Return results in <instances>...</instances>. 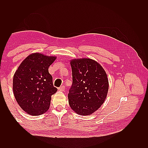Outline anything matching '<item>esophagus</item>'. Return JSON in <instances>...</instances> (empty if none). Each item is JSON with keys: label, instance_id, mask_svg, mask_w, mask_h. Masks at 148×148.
<instances>
[{"label": "esophagus", "instance_id": "esophagus-1", "mask_svg": "<svg viewBox=\"0 0 148 148\" xmlns=\"http://www.w3.org/2000/svg\"><path fill=\"white\" fill-rule=\"evenodd\" d=\"M59 90L60 91H64L65 90V86H62L60 88H59Z\"/></svg>", "mask_w": 148, "mask_h": 148}]
</instances>
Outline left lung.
Here are the masks:
<instances>
[{
	"label": "left lung",
	"instance_id": "8db88e82",
	"mask_svg": "<svg viewBox=\"0 0 148 148\" xmlns=\"http://www.w3.org/2000/svg\"><path fill=\"white\" fill-rule=\"evenodd\" d=\"M73 83L68 95L69 105L75 113L89 115L104 102L109 80L104 69L95 60L88 58L70 60Z\"/></svg>",
	"mask_w": 148,
	"mask_h": 148
}]
</instances>
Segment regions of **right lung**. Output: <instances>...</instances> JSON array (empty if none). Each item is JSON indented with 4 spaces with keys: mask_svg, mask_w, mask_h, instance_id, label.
Masks as SVG:
<instances>
[{
    "mask_svg": "<svg viewBox=\"0 0 148 148\" xmlns=\"http://www.w3.org/2000/svg\"><path fill=\"white\" fill-rule=\"evenodd\" d=\"M41 53H32L18 67L13 78V91L21 108L29 115H42L49 110L53 86L48 69L56 59Z\"/></svg>",
    "mask_w": 148,
    "mask_h": 148,
    "instance_id": "right-lung-1",
    "label": "right lung"
}]
</instances>
